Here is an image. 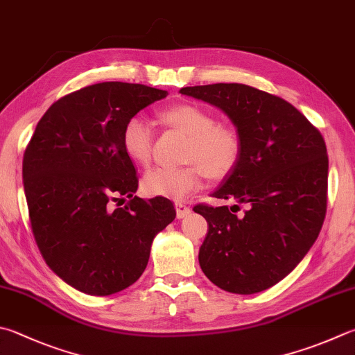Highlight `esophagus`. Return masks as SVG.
I'll return each mask as SVG.
<instances>
[{
	"mask_svg": "<svg viewBox=\"0 0 355 355\" xmlns=\"http://www.w3.org/2000/svg\"><path fill=\"white\" fill-rule=\"evenodd\" d=\"M175 211H177L178 218H183V217L191 214V208L189 206H186L184 203H175Z\"/></svg>",
	"mask_w": 355,
	"mask_h": 355,
	"instance_id": "obj_1",
	"label": "esophagus"
}]
</instances>
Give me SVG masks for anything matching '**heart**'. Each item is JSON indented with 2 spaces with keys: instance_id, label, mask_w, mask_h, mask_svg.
Masks as SVG:
<instances>
[{
  "instance_id": "obj_1",
  "label": "heart",
  "mask_w": 355,
  "mask_h": 355,
  "mask_svg": "<svg viewBox=\"0 0 355 355\" xmlns=\"http://www.w3.org/2000/svg\"><path fill=\"white\" fill-rule=\"evenodd\" d=\"M159 124L184 135V161L182 167H155L141 182L144 194L183 200L202 188L205 177L227 178L236 169L242 155V139L236 128L217 122L216 114L202 105L182 102L161 110ZM122 149L135 164L150 163L155 135L149 122L133 116L122 130Z\"/></svg>"
}]
</instances>
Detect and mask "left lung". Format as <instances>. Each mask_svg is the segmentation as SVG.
<instances>
[{
  "mask_svg": "<svg viewBox=\"0 0 355 355\" xmlns=\"http://www.w3.org/2000/svg\"><path fill=\"white\" fill-rule=\"evenodd\" d=\"M180 93L220 108L242 139L236 169L212 197L228 206L197 205L208 222L198 262L208 279L231 293L262 292L284 279L323 227L329 159L317 127L287 101L243 83L186 87Z\"/></svg>",
  "mask_w": 355,
  "mask_h": 355,
  "instance_id": "1",
  "label": "left lung"
}]
</instances>
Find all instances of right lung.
Instances as JSON below:
<instances>
[{
    "label": "right lung",
    "instance_id": "1",
    "mask_svg": "<svg viewBox=\"0 0 355 355\" xmlns=\"http://www.w3.org/2000/svg\"><path fill=\"white\" fill-rule=\"evenodd\" d=\"M167 92L102 82L63 96L38 121L23 157L32 233L48 267L93 296L137 282L152 241L173 218L171 200L135 196L138 177L122 149L125 122ZM130 198L122 209L111 202Z\"/></svg>",
    "mask_w": 355,
    "mask_h": 355
}]
</instances>
